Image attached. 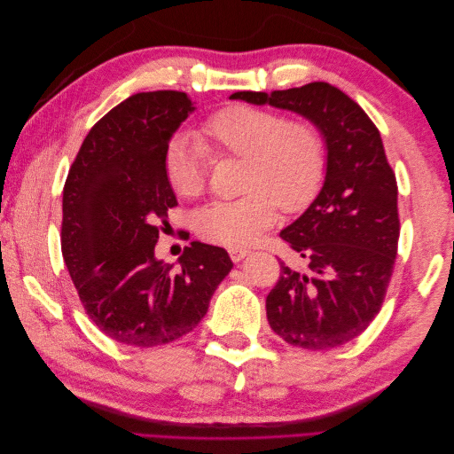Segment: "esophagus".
I'll list each match as a JSON object with an SVG mask.
<instances>
[{"label":"esophagus","mask_w":454,"mask_h":454,"mask_svg":"<svg viewBox=\"0 0 454 454\" xmlns=\"http://www.w3.org/2000/svg\"><path fill=\"white\" fill-rule=\"evenodd\" d=\"M248 254H250V250H242V248H232V250H229V255H231L232 261H235V263H239V261H242Z\"/></svg>","instance_id":"1"}]
</instances>
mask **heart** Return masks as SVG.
Returning <instances> with one entry per match:
<instances>
[{"instance_id": "heart-1", "label": "heart", "mask_w": 454, "mask_h": 454, "mask_svg": "<svg viewBox=\"0 0 454 454\" xmlns=\"http://www.w3.org/2000/svg\"><path fill=\"white\" fill-rule=\"evenodd\" d=\"M242 159L235 200H214L199 210V235L229 248L252 244L278 217L277 204L297 212L318 193L325 151L320 130L309 121H284L277 112L252 106L219 109L197 136L177 134L164 155V174L176 195L197 199L206 189L210 153Z\"/></svg>"}]
</instances>
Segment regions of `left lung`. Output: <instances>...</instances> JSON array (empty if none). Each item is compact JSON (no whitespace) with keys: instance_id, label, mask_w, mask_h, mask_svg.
Returning <instances> with one entry per match:
<instances>
[{"instance_id":"obj_1","label":"left lung","mask_w":454,"mask_h":454,"mask_svg":"<svg viewBox=\"0 0 454 454\" xmlns=\"http://www.w3.org/2000/svg\"><path fill=\"white\" fill-rule=\"evenodd\" d=\"M229 98L294 112L322 134L320 193L280 232L309 269L280 265V278L267 295V320L294 347L345 345L379 314L400 239L395 176L380 132L358 104L324 81Z\"/></svg>"}]
</instances>
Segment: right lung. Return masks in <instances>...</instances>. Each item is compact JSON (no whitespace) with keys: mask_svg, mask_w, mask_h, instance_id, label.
I'll use <instances>...</instances> for the list:
<instances>
[{"mask_svg":"<svg viewBox=\"0 0 454 454\" xmlns=\"http://www.w3.org/2000/svg\"><path fill=\"white\" fill-rule=\"evenodd\" d=\"M185 92H138L87 134L62 197V255L89 318L129 347L187 335L232 269L223 248L191 242L180 267L155 255L177 204L164 174L174 132L195 112Z\"/></svg>","mask_w":454,"mask_h":454,"instance_id":"right-lung-1","label":"right lung"}]
</instances>
